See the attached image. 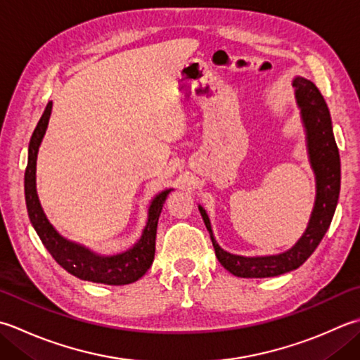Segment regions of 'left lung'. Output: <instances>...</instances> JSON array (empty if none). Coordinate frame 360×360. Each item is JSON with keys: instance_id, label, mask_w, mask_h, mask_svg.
I'll list each match as a JSON object with an SVG mask.
<instances>
[{"instance_id": "1", "label": "left lung", "mask_w": 360, "mask_h": 360, "mask_svg": "<svg viewBox=\"0 0 360 360\" xmlns=\"http://www.w3.org/2000/svg\"><path fill=\"white\" fill-rule=\"evenodd\" d=\"M295 98L301 110L306 131L309 162L315 174V202L307 228L290 250L273 256L245 257L231 255L217 243L210 220L198 206L204 224L210 234L215 256L224 269L238 278H271L297 270L311 257L321 238L325 237L337 207L340 193V156L337 148L333 122L325 98L312 81L297 76L293 79Z\"/></svg>"}]
</instances>
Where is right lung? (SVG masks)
<instances>
[{
	"label": "right lung",
	"mask_w": 360,
	"mask_h": 360,
	"mask_svg": "<svg viewBox=\"0 0 360 360\" xmlns=\"http://www.w3.org/2000/svg\"><path fill=\"white\" fill-rule=\"evenodd\" d=\"M53 103L49 101L40 117L37 126L32 132L30 148H27V165L25 172V198L27 215L32 226L40 237L41 243L49 251L63 270L70 274L90 283L105 284V285H124L136 283L150 270L156 252V232L159 215L164 207L168 193L173 188H167L164 192L154 196L150 207H148V220L139 240L129 250L118 252L114 256H101L98 252L86 248L79 243L70 242L63 238L41 209L39 201L37 187H35V165H37V154L41 140L48 128L49 115H51Z\"/></svg>",
	"instance_id": "obj_1"
}]
</instances>
